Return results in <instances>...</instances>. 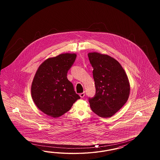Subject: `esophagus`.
I'll return each instance as SVG.
<instances>
[{
	"label": "esophagus",
	"mask_w": 160,
	"mask_h": 160,
	"mask_svg": "<svg viewBox=\"0 0 160 160\" xmlns=\"http://www.w3.org/2000/svg\"><path fill=\"white\" fill-rule=\"evenodd\" d=\"M84 96H85V93H84V92L80 94V96L81 98H83V97H84Z\"/></svg>",
	"instance_id": "1"
}]
</instances>
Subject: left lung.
<instances>
[{"instance_id":"obj_1","label":"left lung","mask_w":160,"mask_h":160,"mask_svg":"<svg viewBox=\"0 0 160 160\" xmlns=\"http://www.w3.org/2000/svg\"><path fill=\"white\" fill-rule=\"evenodd\" d=\"M88 56L93 68L96 95L89 99L92 112L97 116L109 118L114 115L127 101L130 85L124 68L111 56L90 52Z\"/></svg>"}]
</instances>
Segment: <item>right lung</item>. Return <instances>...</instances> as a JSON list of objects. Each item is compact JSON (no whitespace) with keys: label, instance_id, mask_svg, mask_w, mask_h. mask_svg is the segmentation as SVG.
Instances as JSON below:
<instances>
[{"label":"right lung","instance_id":"add662e5","mask_svg":"<svg viewBox=\"0 0 160 160\" xmlns=\"http://www.w3.org/2000/svg\"><path fill=\"white\" fill-rule=\"evenodd\" d=\"M76 54L62 53L44 60L38 68L31 86L36 106L48 116L57 118L69 111L80 98L67 78Z\"/></svg>","mask_w":160,"mask_h":160}]
</instances>
